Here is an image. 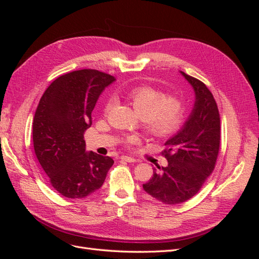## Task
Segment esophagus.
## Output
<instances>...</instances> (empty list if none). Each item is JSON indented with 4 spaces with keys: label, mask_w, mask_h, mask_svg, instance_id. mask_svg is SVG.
Masks as SVG:
<instances>
[{
    "label": "esophagus",
    "mask_w": 259,
    "mask_h": 259,
    "mask_svg": "<svg viewBox=\"0 0 259 259\" xmlns=\"http://www.w3.org/2000/svg\"><path fill=\"white\" fill-rule=\"evenodd\" d=\"M122 161H125V162H128V163H134L136 160L134 158H132V156H127V155H122L120 158Z\"/></svg>",
    "instance_id": "34e87169"
}]
</instances>
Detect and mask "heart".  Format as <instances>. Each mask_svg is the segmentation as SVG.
<instances>
[{
	"instance_id": "obj_1",
	"label": "heart",
	"mask_w": 259,
	"mask_h": 259,
	"mask_svg": "<svg viewBox=\"0 0 259 259\" xmlns=\"http://www.w3.org/2000/svg\"><path fill=\"white\" fill-rule=\"evenodd\" d=\"M126 97L143 119L145 130L154 137L165 138L173 135L185 120V101L178 96L166 95L151 85L134 86L126 92ZM111 106V101H107L105 113L110 110ZM136 142L137 137L134 135L123 138L126 146L134 145Z\"/></svg>"
}]
</instances>
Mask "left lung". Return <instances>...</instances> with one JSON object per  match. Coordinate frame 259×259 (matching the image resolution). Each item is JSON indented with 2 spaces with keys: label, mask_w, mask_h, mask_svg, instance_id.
<instances>
[{
  "label": "left lung",
  "mask_w": 259,
  "mask_h": 259,
  "mask_svg": "<svg viewBox=\"0 0 259 259\" xmlns=\"http://www.w3.org/2000/svg\"><path fill=\"white\" fill-rule=\"evenodd\" d=\"M180 73L194 90V107L183 128L164 144L167 165L154 167L153 176L143 185L148 194L168 205L199 192L215 168L221 144V117L213 94L200 80Z\"/></svg>",
  "instance_id": "8db88e82"
}]
</instances>
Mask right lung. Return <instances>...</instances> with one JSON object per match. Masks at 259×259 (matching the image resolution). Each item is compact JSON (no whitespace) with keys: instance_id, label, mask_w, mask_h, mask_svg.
I'll return each mask as SVG.
<instances>
[{"instance_id":"add662e5","label":"right lung","mask_w":259,"mask_h":259,"mask_svg":"<svg viewBox=\"0 0 259 259\" xmlns=\"http://www.w3.org/2000/svg\"><path fill=\"white\" fill-rule=\"evenodd\" d=\"M115 79L95 69L60 75L44 92L33 119L36 158L54 189L69 199L85 198L103 186L114 161L85 151L84 132L106 86Z\"/></svg>"}]
</instances>
